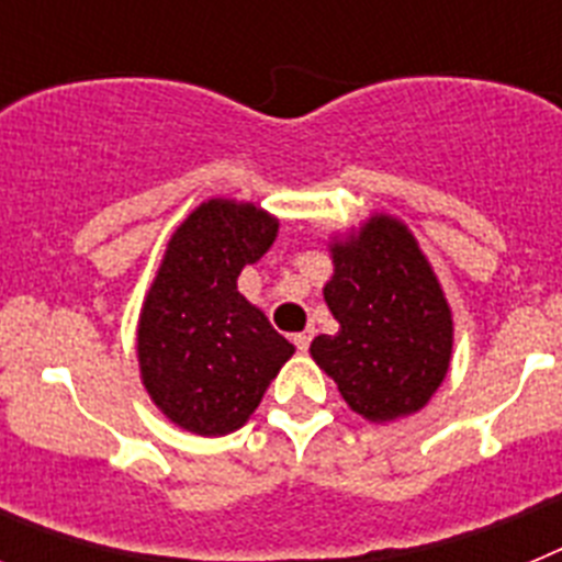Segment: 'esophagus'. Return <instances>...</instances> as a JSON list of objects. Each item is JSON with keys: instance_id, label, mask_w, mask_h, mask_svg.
<instances>
[{"instance_id": "34e87169", "label": "esophagus", "mask_w": 562, "mask_h": 562, "mask_svg": "<svg viewBox=\"0 0 562 562\" xmlns=\"http://www.w3.org/2000/svg\"><path fill=\"white\" fill-rule=\"evenodd\" d=\"M292 342L297 346V351H306L312 342V331H297V335H292Z\"/></svg>"}]
</instances>
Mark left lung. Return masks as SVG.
I'll use <instances>...</instances> for the list:
<instances>
[{"label":"left lung","mask_w":562,"mask_h":562,"mask_svg":"<svg viewBox=\"0 0 562 562\" xmlns=\"http://www.w3.org/2000/svg\"><path fill=\"white\" fill-rule=\"evenodd\" d=\"M324 286L337 335L312 340V357L349 408L391 422L428 405L450 369L453 317L416 238L394 216H371L331 245Z\"/></svg>","instance_id":"obj_1"}]
</instances>
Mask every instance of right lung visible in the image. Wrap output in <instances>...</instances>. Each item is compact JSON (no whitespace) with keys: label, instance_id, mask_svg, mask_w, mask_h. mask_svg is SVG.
I'll return each instance as SVG.
<instances>
[{"label":"right lung","instance_id":"right-lung-1","mask_svg":"<svg viewBox=\"0 0 562 562\" xmlns=\"http://www.w3.org/2000/svg\"><path fill=\"white\" fill-rule=\"evenodd\" d=\"M278 220L250 202L207 200L177 227L137 326L140 376L180 428H241L295 346L236 286L270 250Z\"/></svg>","mask_w":562,"mask_h":562}]
</instances>
